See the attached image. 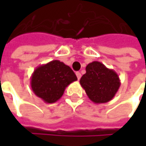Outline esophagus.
Here are the masks:
<instances>
[{"mask_svg": "<svg viewBox=\"0 0 146 146\" xmlns=\"http://www.w3.org/2000/svg\"><path fill=\"white\" fill-rule=\"evenodd\" d=\"M76 76H77V79L80 80V79L81 78V74H80V72H76Z\"/></svg>", "mask_w": 146, "mask_h": 146, "instance_id": "esophagus-1", "label": "esophagus"}]
</instances>
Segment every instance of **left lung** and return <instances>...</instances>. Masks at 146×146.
Segmentation results:
<instances>
[{
    "label": "left lung",
    "mask_w": 146,
    "mask_h": 146,
    "mask_svg": "<svg viewBox=\"0 0 146 146\" xmlns=\"http://www.w3.org/2000/svg\"><path fill=\"white\" fill-rule=\"evenodd\" d=\"M80 83L88 98L96 104L106 103L112 100L121 84L115 70L98 61L87 65L86 73Z\"/></svg>",
    "instance_id": "1"
}]
</instances>
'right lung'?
<instances>
[{
    "instance_id": "obj_1",
    "label": "right lung",
    "mask_w": 146,
    "mask_h": 146,
    "mask_svg": "<svg viewBox=\"0 0 146 146\" xmlns=\"http://www.w3.org/2000/svg\"><path fill=\"white\" fill-rule=\"evenodd\" d=\"M76 80V74L69 66L53 60L35 69L31 77V87L44 102L54 103L62 98L66 88Z\"/></svg>"
}]
</instances>
